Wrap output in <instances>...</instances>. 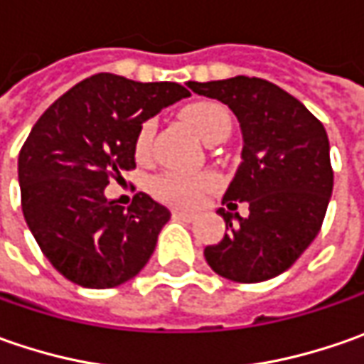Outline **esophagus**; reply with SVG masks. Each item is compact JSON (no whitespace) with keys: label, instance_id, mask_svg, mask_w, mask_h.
I'll return each instance as SVG.
<instances>
[{"label":"esophagus","instance_id":"1","mask_svg":"<svg viewBox=\"0 0 364 364\" xmlns=\"http://www.w3.org/2000/svg\"><path fill=\"white\" fill-rule=\"evenodd\" d=\"M172 215H174V218H180V220H194V215H192V213H186V210H174V213H172Z\"/></svg>","mask_w":364,"mask_h":364}]
</instances>
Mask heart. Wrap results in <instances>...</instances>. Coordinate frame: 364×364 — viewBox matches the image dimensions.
<instances>
[{"label": "heart", "mask_w": 364, "mask_h": 364, "mask_svg": "<svg viewBox=\"0 0 364 364\" xmlns=\"http://www.w3.org/2000/svg\"><path fill=\"white\" fill-rule=\"evenodd\" d=\"M182 121L186 123L190 132L196 137L206 141L210 135H215L225 127H231V117L227 109L213 101H198L190 103L182 109L180 113ZM156 132V123L151 119L144 121L135 135V156L146 158L149 154L151 137ZM215 186V178L210 174L203 176H182V174H164L158 176L151 182V192L166 203L180 204V206H190L194 204L200 194Z\"/></svg>", "instance_id": "b5f03b06"}]
</instances>
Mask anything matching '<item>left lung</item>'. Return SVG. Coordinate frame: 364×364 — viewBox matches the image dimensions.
<instances>
[{
    "label": "left lung",
    "mask_w": 364,
    "mask_h": 364,
    "mask_svg": "<svg viewBox=\"0 0 364 364\" xmlns=\"http://www.w3.org/2000/svg\"><path fill=\"white\" fill-rule=\"evenodd\" d=\"M188 89L231 109L243 135L241 164L223 203L249 215L217 213L227 232L204 249L220 277L257 284L289 269L322 227L332 196L326 129L296 97L263 78L232 77L186 82Z\"/></svg>",
    "instance_id": "8db88e82"
}]
</instances>
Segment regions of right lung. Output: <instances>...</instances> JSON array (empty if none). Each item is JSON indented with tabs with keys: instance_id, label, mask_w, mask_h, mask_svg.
<instances>
[{
	"instance_id": "right-lung-1",
	"label": "right lung",
	"mask_w": 364,
	"mask_h": 364,
	"mask_svg": "<svg viewBox=\"0 0 364 364\" xmlns=\"http://www.w3.org/2000/svg\"><path fill=\"white\" fill-rule=\"evenodd\" d=\"M186 97L178 82L101 73L36 121L18 158L21 210L42 253L73 284L117 287L149 261L170 210L144 192L125 210L105 188L135 168L139 125Z\"/></svg>"
}]
</instances>
